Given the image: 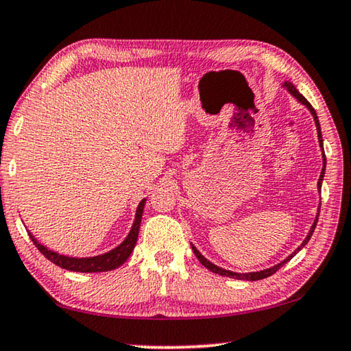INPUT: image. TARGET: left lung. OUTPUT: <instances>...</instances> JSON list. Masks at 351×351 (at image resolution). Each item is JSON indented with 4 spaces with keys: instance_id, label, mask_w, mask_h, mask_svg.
Listing matches in <instances>:
<instances>
[{
    "instance_id": "left-lung-1",
    "label": "left lung",
    "mask_w": 351,
    "mask_h": 351,
    "mask_svg": "<svg viewBox=\"0 0 351 351\" xmlns=\"http://www.w3.org/2000/svg\"><path fill=\"white\" fill-rule=\"evenodd\" d=\"M282 87L285 88H287V92L291 93L292 97H295L297 98V101H300L302 104H304L306 108H308V110L311 114H313V117H314V121H315V128H317V137H319V143H320V148H322V158H324V167H322V171H320V178H319V182H317V187H319V192H320V189H322V181H324V176H325V169H326V158H325V152H324V138H322V131H320V123H319V117H317V114H315V110H314V108L313 106L309 104V101L308 99H306L302 93H300L297 88H295V86L292 84V82H289V81H285V84H282ZM319 214H320V206H319V209H317V215H315V220H314V223H313V226H311V230H309V232H308V236H306V239L304 241L302 242V245H300L295 252H293L292 254H289L287 258L285 259V261H281L280 264H276V265H274V267H270V269H264V270H259V271H250V274H237V271H231V270H226V269H221V267H219V265H215L214 263H210V261H208L204 258V256L198 252L197 250V247L193 245L192 243V250H193V253H195V256L198 258V261L199 263H202L206 269L208 270H210V271H214V274H219V275H221V276H230V278H236V280H247V281H258V280H264V278H267V276H270V275H274L275 271H278L281 269L282 265H285L286 263H289V261H291L293 256H295L300 250H302L306 243L309 242V239H311V236H313V232H314V230H315V225H317V220H319Z\"/></svg>"
}]
</instances>
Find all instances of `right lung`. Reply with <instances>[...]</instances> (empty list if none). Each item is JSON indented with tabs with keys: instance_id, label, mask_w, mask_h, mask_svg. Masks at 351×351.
I'll return each mask as SVG.
<instances>
[{
	"instance_id": "obj_1",
	"label": "right lung",
	"mask_w": 351,
	"mask_h": 351,
	"mask_svg": "<svg viewBox=\"0 0 351 351\" xmlns=\"http://www.w3.org/2000/svg\"><path fill=\"white\" fill-rule=\"evenodd\" d=\"M147 198H143L141 203L137 206L136 210V217H134V223H132L130 232L123 242L120 243L119 247H115L114 250H110L108 253L98 254V256H90V258H73V256H65V254H59L53 252V250L47 248L45 245H42L37 239L27 232L31 237V241L34 242V245L38 248L48 261H51L53 264L59 265L60 269L70 270V271H82V274H98V271H109L114 270L117 267H120L125 261L130 258L132 250L136 247L137 237H138V228H141V221H142V214H143V208H145Z\"/></svg>"
}]
</instances>
